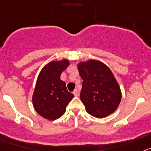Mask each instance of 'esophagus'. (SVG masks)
Here are the masks:
<instances>
[{
    "instance_id": "1",
    "label": "esophagus",
    "mask_w": 151,
    "mask_h": 151,
    "mask_svg": "<svg viewBox=\"0 0 151 151\" xmlns=\"http://www.w3.org/2000/svg\"><path fill=\"white\" fill-rule=\"evenodd\" d=\"M73 93H74V95L75 96H79V90H77V89H75L74 91L73 92Z\"/></svg>"
}]
</instances>
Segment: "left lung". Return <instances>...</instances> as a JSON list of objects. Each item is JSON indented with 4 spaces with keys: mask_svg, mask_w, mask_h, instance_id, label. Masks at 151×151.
<instances>
[{
    "mask_svg": "<svg viewBox=\"0 0 151 151\" xmlns=\"http://www.w3.org/2000/svg\"><path fill=\"white\" fill-rule=\"evenodd\" d=\"M77 67L83 80L80 97L86 112L99 119L115 112L121 102L122 93L111 70L96 60L81 62Z\"/></svg>",
    "mask_w": 151,
    "mask_h": 151,
    "instance_id": "1",
    "label": "left lung"
}]
</instances>
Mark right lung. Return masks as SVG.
Masks as SVG:
<instances>
[{
	"mask_svg": "<svg viewBox=\"0 0 151 151\" xmlns=\"http://www.w3.org/2000/svg\"><path fill=\"white\" fill-rule=\"evenodd\" d=\"M68 60L48 63L39 73L32 96V103L38 114L48 120H55L65 112L74 96L68 92L61 74L69 65Z\"/></svg>",
	"mask_w": 151,
	"mask_h": 151,
	"instance_id": "right-lung-1",
	"label": "right lung"
}]
</instances>
